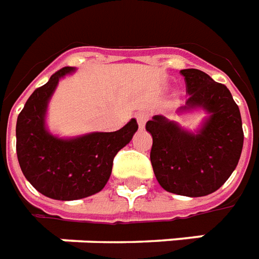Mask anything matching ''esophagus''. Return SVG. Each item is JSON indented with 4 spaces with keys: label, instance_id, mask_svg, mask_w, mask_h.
I'll use <instances>...</instances> for the list:
<instances>
[{
    "label": "esophagus",
    "instance_id": "1",
    "mask_svg": "<svg viewBox=\"0 0 259 259\" xmlns=\"http://www.w3.org/2000/svg\"><path fill=\"white\" fill-rule=\"evenodd\" d=\"M136 119H137V122H139V126L140 127H144V124L148 120V113L144 112V111H140V112L136 113Z\"/></svg>",
    "mask_w": 259,
    "mask_h": 259
}]
</instances>
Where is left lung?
Segmentation results:
<instances>
[{
  "label": "left lung",
  "instance_id": "obj_1",
  "mask_svg": "<svg viewBox=\"0 0 259 259\" xmlns=\"http://www.w3.org/2000/svg\"><path fill=\"white\" fill-rule=\"evenodd\" d=\"M189 98L179 109L204 108L209 118L197 133H189L165 116L146 123L152 136L150 152L158 183L169 193L202 197L230 178L243 150V124L237 104L225 84L198 69H183Z\"/></svg>",
  "mask_w": 259,
  "mask_h": 259
}]
</instances>
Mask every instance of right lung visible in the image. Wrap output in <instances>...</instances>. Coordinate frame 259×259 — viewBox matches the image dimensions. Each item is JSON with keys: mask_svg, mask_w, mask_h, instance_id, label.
<instances>
[{"mask_svg": "<svg viewBox=\"0 0 259 259\" xmlns=\"http://www.w3.org/2000/svg\"><path fill=\"white\" fill-rule=\"evenodd\" d=\"M73 69H59L33 91L16 122V154L30 185L46 197L72 201L101 191L111 176L113 158L139 129L132 119L122 129L64 140L50 135L44 124L50 97L59 79Z\"/></svg>", "mask_w": 259, "mask_h": 259, "instance_id": "1", "label": "right lung"}]
</instances>
